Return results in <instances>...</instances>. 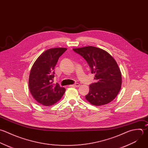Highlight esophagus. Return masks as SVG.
<instances>
[{"mask_svg":"<svg viewBox=\"0 0 148 148\" xmlns=\"http://www.w3.org/2000/svg\"><path fill=\"white\" fill-rule=\"evenodd\" d=\"M79 84H78V83H75V84H74V85H71V86H74V87H79Z\"/></svg>","mask_w":148,"mask_h":148,"instance_id":"34e87169","label":"esophagus"}]
</instances>
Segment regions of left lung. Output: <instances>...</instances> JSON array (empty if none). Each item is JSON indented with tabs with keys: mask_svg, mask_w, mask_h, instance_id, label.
I'll return each instance as SVG.
<instances>
[{
	"mask_svg": "<svg viewBox=\"0 0 148 148\" xmlns=\"http://www.w3.org/2000/svg\"><path fill=\"white\" fill-rule=\"evenodd\" d=\"M82 56L95 74L96 82L89 85L86 99L92 105L101 106L112 101L119 93L122 75L115 59L106 51L92 46L74 48Z\"/></svg>",
	"mask_w": 148,
	"mask_h": 148,
	"instance_id": "8db88e82",
	"label": "left lung"
}]
</instances>
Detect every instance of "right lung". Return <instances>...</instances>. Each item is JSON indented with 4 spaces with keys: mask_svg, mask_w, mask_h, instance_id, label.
Instances as JSON below:
<instances>
[{
    "mask_svg": "<svg viewBox=\"0 0 148 148\" xmlns=\"http://www.w3.org/2000/svg\"><path fill=\"white\" fill-rule=\"evenodd\" d=\"M66 48H54L44 52L34 63L29 75V88L33 98L40 104L50 106L58 101L66 89L53 84L54 68Z\"/></svg>",
    "mask_w": 148,
    "mask_h": 148,
    "instance_id": "right-lung-1",
    "label": "right lung"
}]
</instances>
